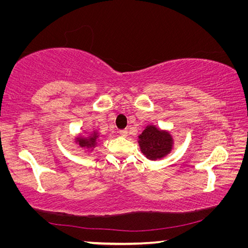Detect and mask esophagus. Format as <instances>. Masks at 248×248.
Here are the masks:
<instances>
[{"label": "esophagus", "instance_id": "1", "mask_svg": "<svg viewBox=\"0 0 248 248\" xmlns=\"http://www.w3.org/2000/svg\"><path fill=\"white\" fill-rule=\"evenodd\" d=\"M119 134L121 137H127L128 136V130L127 129H124V130H120Z\"/></svg>", "mask_w": 248, "mask_h": 248}]
</instances>
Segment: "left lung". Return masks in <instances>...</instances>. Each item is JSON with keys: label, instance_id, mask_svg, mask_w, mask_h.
Wrapping results in <instances>:
<instances>
[{"label": "left lung", "instance_id": "1", "mask_svg": "<svg viewBox=\"0 0 248 248\" xmlns=\"http://www.w3.org/2000/svg\"><path fill=\"white\" fill-rule=\"evenodd\" d=\"M141 152L149 159H159L170 154L173 150L174 140L167 130H161L156 125H146L139 136Z\"/></svg>", "mask_w": 248, "mask_h": 248}]
</instances>
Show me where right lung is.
Here are the masks:
<instances>
[{"label":"right lung","instance_id":"1","mask_svg":"<svg viewBox=\"0 0 248 248\" xmlns=\"http://www.w3.org/2000/svg\"><path fill=\"white\" fill-rule=\"evenodd\" d=\"M97 139H98V133L96 131H93L89 137H82L79 136L75 139V142L81 146V148L91 149L93 150L96 145H97Z\"/></svg>","mask_w":248,"mask_h":248}]
</instances>
